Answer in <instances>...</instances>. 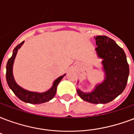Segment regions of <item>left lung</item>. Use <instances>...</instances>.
<instances>
[{"label": "left lung", "mask_w": 134, "mask_h": 134, "mask_svg": "<svg viewBox=\"0 0 134 134\" xmlns=\"http://www.w3.org/2000/svg\"><path fill=\"white\" fill-rule=\"evenodd\" d=\"M96 43L97 53L103 58L105 79L90 93L77 90L83 100L93 104L110 103L123 92L129 74V67L123 49L114 40L106 36H98Z\"/></svg>", "instance_id": "8db88e82"}]
</instances>
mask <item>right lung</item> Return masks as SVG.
<instances>
[{
	"mask_svg": "<svg viewBox=\"0 0 134 134\" xmlns=\"http://www.w3.org/2000/svg\"><path fill=\"white\" fill-rule=\"evenodd\" d=\"M24 43V41L20 43L19 45H17L13 50V53L12 57L8 60L7 65H6V80L8 83L9 87L11 88L13 93H15V96L20 99L21 100L25 103H28L31 104H41L48 102L51 100V99L53 98L57 91V86L58 83H60L61 79L65 76H60L55 81H54L53 85L52 86L51 89L48 90V91L39 93H36V92H31L23 89L22 88L17 85L15 81V79L13 78V65L14 60H15V56L17 55L18 49L22 46V44Z\"/></svg>",
	"mask_w": 134,
	"mask_h": 134,
	"instance_id": "obj_1",
	"label": "right lung"
}]
</instances>
